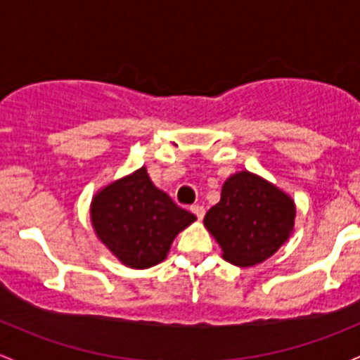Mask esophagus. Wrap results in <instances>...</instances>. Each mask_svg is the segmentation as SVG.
I'll return each instance as SVG.
<instances>
[{
	"label": "esophagus",
	"mask_w": 360,
	"mask_h": 360,
	"mask_svg": "<svg viewBox=\"0 0 360 360\" xmlns=\"http://www.w3.org/2000/svg\"><path fill=\"white\" fill-rule=\"evenodd\" d=\"M191 211L195 214V217H198V220H202V217H205V207H202V206L194 205L191 207Z\"/></svg>",
	"instance_id": "obj_1"
}]
</instances>
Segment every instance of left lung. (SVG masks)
<instances>
[{
	"mask_svg": "<svg viewBox=\"0 0 360 360\" xmlns=\"http://www.w3.org/2000/svg\"><path fill=\"white\" fill-rule=\"evenodd\" d=\"M295 217V201L286 192L255 173L239 172L225 180L205 227L220 244L224 260L253 266L290 239Z\"/></svg>",
	"mask_w": 360,
	"mask_h": 360,
	"instance_id": "1",
	"label": "left lung"
}]
</instances>
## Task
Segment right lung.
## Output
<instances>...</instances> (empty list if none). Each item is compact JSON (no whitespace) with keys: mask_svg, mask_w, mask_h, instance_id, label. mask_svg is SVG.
<instances>
[{"mask_svg":"<svg viewBox=\"0 0 360 360\" xmlns=\"http://www.w3.org/2000/svg\"><path fill=\"white\" fill-rule=\"evenodd\" d=\"M95 234L129 269H149L168 257L179 232L195 220L150 181L146 166L94 195Z\"/></svg>","mask_w":360,"mask_h":360,"instance_id":"1","label":"right lung"}]
</instances>
